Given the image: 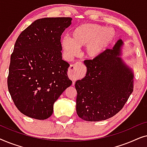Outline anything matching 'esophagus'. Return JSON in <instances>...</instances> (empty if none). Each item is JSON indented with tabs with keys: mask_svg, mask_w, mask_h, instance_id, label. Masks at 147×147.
<instances>
[{
	"mask_svg": "<svg viewBox=\"0 0 147 147\" xmlns=\"http://www.w3.org/2000/svg\"><path fill=\"white\" fill-rule=\"evenodd\" d=\"M83 63L82 62H77L75 64H72L69 67V77L73 81L78 80L80 76V72H81L83 68Z\"/></svg>",
	"mask_w": 147,
	"mask_h": 147,
	"instance_id": "obj_1",
	"label": "esophagus"
}]
</instances>
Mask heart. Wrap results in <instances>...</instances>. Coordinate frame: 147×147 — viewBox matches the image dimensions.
<instances>
[{
    "label": "heart",
    "mask_w": 147,
    "mask_h": 147,
    "mask_svg": "<svg viewBox=\"0 0 147 147\" xmlns=\"http://www.w3.org/2000/svg\"><path fill=\"white\" fill-rule=\"evenodd\" d=\"M115 36L113 28L86 23L75 28L70 33L69 39L63 38L61 46L69 56L75 55L78 53V48L86 47V57L95 59L105 51Z\"/></svg>",
    "instance_id": "heart-1"
}]
</instances>
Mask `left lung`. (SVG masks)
I'll return each instance as SVG.
<instances>
[{
  "label": "left lung",
  "instance_id": "left-lung-1",
  "mask_svg": "<svg viewBox=\"0 0 147 147\" xmlns=\"http://www.w3.org/2000/svg\"><path fill=\"white\" fill-rule=\"evenodd\" d=\"M123 44L118 40L112 49L84 61L85 78L76 82V112L86 121L98 122L116 115L133 91V73L120 57Z\"/></svg>",
  "mask_w": 147,
  "mask_h": 147
}]
</instances>
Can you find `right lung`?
Here are the masks:
<instances>
[{"label":"right lung","mask_w":147,"mask_h":147,"mask_svg":"<svg viewBox=\"0 0 147 147\" xmlns=\"http://www.w3.org/2000/svg\"><path fill=\"white\" fill-rule=\"evenodd\" d=\"M70 17L36 20L21 32L11 56L8 89L16 107L25 116L45 120L53 104L71 85L62 59L61 35Z\"/></svg>","instance_id":"add662e5"}]
</instances>
